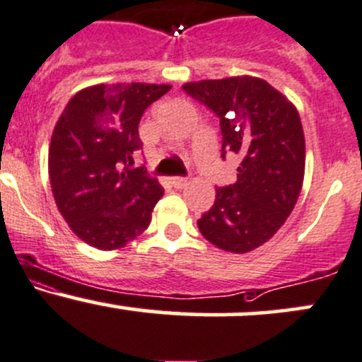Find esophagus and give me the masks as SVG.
<instances>
[{
    "label": "esophagus",
    "instance_id": "1",
    "mask_svg": "<svg viewBox=\"0 0 362 362\" xmlns=\"http://www.w3.org/2000/svg\"><path fill=\"white\" fill-rule=\"evenodd\" d=\"M172 185L175 189H184L187 185V178L184 177H173L172 178Z\"/></svg>",
    "mask_w": 362,
    "mask_h": 362
}]
</instances>
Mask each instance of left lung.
Masks as SVG:
<instances>
[{"mask_svg": "<svg viewBox=\"0 0 362 362\" xmlns=\"http://www.w3.org/2000/svg\"><path fill=\"white\" fill-rule=\"evenodd\" d=\"M182 89L220 118L221 158H242L237 182L216 189L201 233L223 251L244 254L268 242L299 199L305 142L296 106L257 77L189 82Z\"/></svg>", "mask_w": 362, "mask_h": 362, "instance_id": "left-lung-1", "label": "left lung"}]
</instances>
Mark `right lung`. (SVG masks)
Returning <instances> with one entry per match:
<instances>
[{
	"label": "right lung",
	"instance_id": "1",
	"mask_svg": "<svg viewBox=\"0 0 362 362\" xmlns=\"http://www.w3.org/2000/svg\"><path fill=\"white\" fill-rule=\"evenodd\" d=\"M166 84H98L78 90L54 125L49 182L58 211L86 244L120 249L151 223L163 187L144 166L139 122Z\"/></svg>",
	"mask_w": 362,
	"mask_h": 362
}]
</instances>
